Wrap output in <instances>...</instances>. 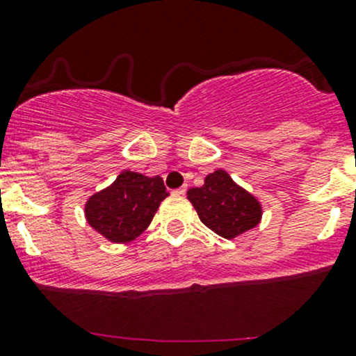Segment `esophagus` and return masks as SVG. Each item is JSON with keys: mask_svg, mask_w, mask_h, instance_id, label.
Listing matches in <instances>:
<instances>
[{"mask_svg": "<svg viewBox=\"0 0 356 356\" xmlns=\"http://www.w3.org/2000/svg\"><path fill=\"white\" fill-rule=\"evenodd\" d=\"M172 195H175V196H184V195H186V188L174 189V191H172Z\"/></svg>", "mask_w": 356, "mask_h": 356, "instance_id": "obj_1", "label": "esophagus"}]
</instances>
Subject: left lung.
<instances>
[{
	"instance_id": "obj_1",
	"label": "left lung",
	"mask_w": 356,
	"mask_h": 356,
	"mask_svg": "<svg viewBox=\"0 0 356 356\" xmlns=\"http://www.w3.org/2000/svg\"><path fill=\"white\" fill-rule=\"evenodd\" d=\"M188 200L198 211L200 220L225 239L238 238L261 220L260 201L222 168L208 174L201 188L189 189Z\"/></svg>"
}]
</instances>
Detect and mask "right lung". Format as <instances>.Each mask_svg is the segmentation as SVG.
<instances>
[{
	"mask_svg": "<svg viewBox=\"0 0 356 356\" xmlns=\"http://www.w3.org/2000/svg\"><path fill=\"white\" fill-rule=\"evenodd\" d=\"M168 196L160 175L146 177L124 170L113 184L86 201L88 224L111 243H131L146 231Z\"/></svg>",
	"mask_w": 356,
	"mask_h": 356,
	"instance_id": "1",
	"label": "right lung"
}]
</instances>
